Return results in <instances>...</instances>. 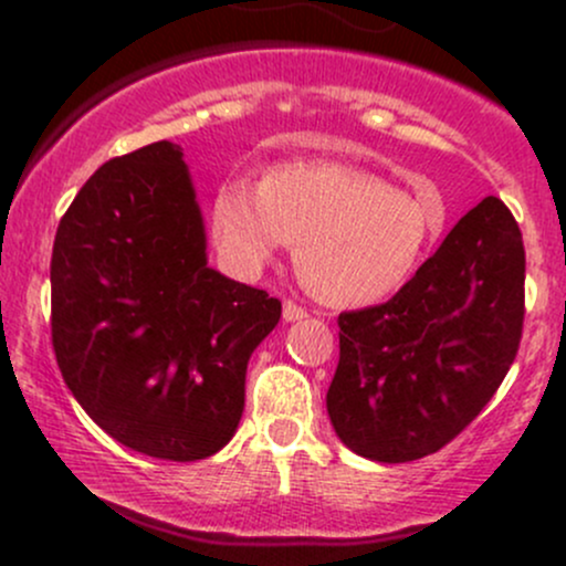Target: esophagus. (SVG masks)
<instances>
[{
	"instance_id": "obj_1",
	"label": "esophagus",
	"mask_w": 566,
	"mask_h": 566,
	"mask_svg": "<svg viewBox=\"0 0 566 566\" xmlns=\"http://www.w3.org/2000/svg\"><path fill=\"white\" fill-rule=\"evenodd\" d=\"M282 316H284V322H301V319H305V308L303 305H297L295 301H284V308H282Z\"/></svg>"
}]
</instances>
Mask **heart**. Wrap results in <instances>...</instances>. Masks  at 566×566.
Returning <instances> with one entry per match:
<instances>
[{
  "mask_svg": "<svg viewBox=\"0 0 566 566\" xmlns=\"http://www.w3.org/2000/svg\"><path fill=\"white\" fill-rule=\"evenodd\" d=\"M444 216L378 175L337 161H284L261 186L226 180L210 207V231L226 265L255 276L295 244L303 287L329 305H369L415 274Z\"/></svg>",
  "mask_w": 566,
  "mask_h": 566,
  "instance_id": "heart-1",
  "label": "heart"
}]
</instances>
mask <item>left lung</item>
Returning <instances> with one entry per match:
<instances>
[{
    "label": "left lung",
    "instance_id": "8db88e82",
    "mask_svg": "<svg viewBox=\"0 0 566 566\" xmlns=\"http://www.w3.org/2000/svg\"><path fill=\"white\" fill-rule=\"evenodd\" d=\"M524 242L486 197L388 303L337 316L327 412L348 450L378 463L439 452L486 407L516 359Z\"/></svg>",
    "mask_w": 566,
    "mask_h": 566
}]
</instances>
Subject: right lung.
I'll list each match as a JSON object with an SVG mask.
<instances>
[{"mask_svg":"<svg viewBox=\"0 0 566 566\" xmlns=\"http://www.w3.org/2000/svg\"><path fill=\"white\" fill-rule=\"evenodd\" d=\"M50 282L57 367L108 437L178 463L229 444L282 303L207 265L178 143L97 167L57 226Z\"/></svg>","mask_w":566,"mask_h":566,"instance_id":"obj_1","label":"right lung"}]
</instances>
